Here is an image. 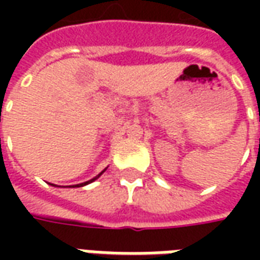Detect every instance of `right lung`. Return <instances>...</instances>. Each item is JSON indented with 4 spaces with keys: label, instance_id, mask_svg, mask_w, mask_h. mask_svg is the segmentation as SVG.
I'll return each mask as SVG.
<instances>
[{
    "label": "right lung",
    "instance_id": "1",
    "mask_svg": "<svg viewBox=\"0 0 260 260\" xmlns=\"http://www.w3.org/2000/svg\"><path fill=\"white\" fill-rule=\"evenodd\" d=\"M104 171H106V170H103L102 173H100V174L97 175V177H94V178H91L90 181H86V182H82V184H78V185H72V186H83V185H87V184H90V182H93V181L94 180H97V178H99V177H100V175L103 174V173H104ZM51 185H54V184H51ZM54 186H57V185H54Z\"/></svg>",
    "mask_w": 260,
    "mask_h": 260
}]
</instances>
